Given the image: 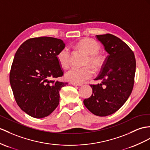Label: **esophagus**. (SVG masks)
Segmentation results:
<instances>
[{"mask_svg":"<svg viewBox=\"0 0 150 150\" xmlns=\"http://www.w3.org/2000/svg\"><path fill=\"white\" fill-rule=\"evenodd\" d=\"M71 84L73 86H80L82 85V84H77V83H71Z\"/></svg>","mask_w":150,"mask_h":150,"instance_id":"esophagus-1","label":"esophagus"}]
</instances>
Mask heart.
<instances>
[{
	"label": "heart",
	"instance_id": "obj_1",
	"mask_svg": "<svg viewBox=\"0 0 150 150\" xmlns=\"http://www.w3.org/2000/svg\"><path fill=\"white\" fill-rule=\"evenodd\" d=\"M76 47L88 54L86 64H91L96 68L101 66L103 63V57L98 54L100 46L97 41L90 39H83L77 43ZM71 58V50L67 46L62 48L57 54L58 62L64 69H67L69 66ZM93 74L94 71L91 66L72 67L66 72L65 78L72 83L81 84L92 78Z\"/></svg>",
	"mask_w": 150,
	"mask_h": 150
}]
</instances>
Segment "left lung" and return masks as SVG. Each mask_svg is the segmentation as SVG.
Here are the masks:
<instances>
[{"mask_svg":"<svg viewBox=\"0 0 150 150\" xmlns=\"http://www.w3.org/2000/svg\"><path fill=\"white\" fill-rule=\"evenodd\" d=\"M109 55L96 80L90 85L92 95L83 100L86 108L95 115L106 116L117 111L130 96L136 73L134 54L125 42L110 34L97 35Z\"/></svg>","mask_w":150,"mask_h":150,"instance_id":"8db88e82","label":"left lung"}]
</instances>
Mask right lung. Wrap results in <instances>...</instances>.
Masks as SVG:
<instances>
[{
  "instance_id": "right-lung-1",
  "label": "right lung",
  "mask_w": 150,
  "mask_h": 150,
  "mask_svg": "<svg viewBox=\"0 0 150 150\" xmlns=\"http://www.w3.org/2000/svg\"><path fill=\"white\" fill-rule=\"evenodd\" d=\"M65 46L60 39L34 38L25 41L15 53L11 86L18 106L32 117L45 118L59 104V92L67 83L52 79L64 75L57 54Z\"/></svg>"
}]
</instances>
